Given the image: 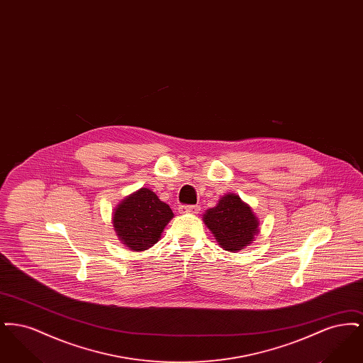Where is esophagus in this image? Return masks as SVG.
Listing matches in <instances>:
<instances>
[{
  "instance_id": "obj_1",
  "label": "esophagus",
  "mask_w": 363,
  "mask_h": 363,
  "mask_svg": "<svg viewBox=\"0 0 363 363\" xmlns=\"http://www.w3.org/2000/svg\"><path fill=\"white\" fill-rule=\"evenodd\" d=\"M182 212H189V213H199L200 207L199 206H186V207L181 208Z\"/></svg>"
}]
</instances>
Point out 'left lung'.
<instances>
[{"instance_id": "left-lung-1", "label": "left lung", "mask_w": 363, "mask_h": 363, "mask_svg": "<svg viewBox=\"0 0 363 363\" xmlns=\"http://www.w3.org/2000/svg\"><path fill=\"white\" fill-rule=\"evenodd\" d=\"M203 222L220 247L231 253L249 246L259 233V218L252 207L234 193H227L215 207L207 209Z\"/></svg>"}]
</instances>
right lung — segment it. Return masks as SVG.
I'll list each match as a JSON object with an SVG mask.
<instances>
[{"label": "right lung", "mask_w": 363, "mask_h": 363, "mask_svg": "<svg viewBox=\"0 0 363 363\" xmlns=\"http://www.w3.org/2000/svg\"><path fill=\"white\" fill-rule=\"evenodd\" d=\"M173 211L148 188L126 196L114 208L111 223L118 240L133 252H143L160 240Z\"/></svg>", "instance_id": "obj_1"}]
</instances>
